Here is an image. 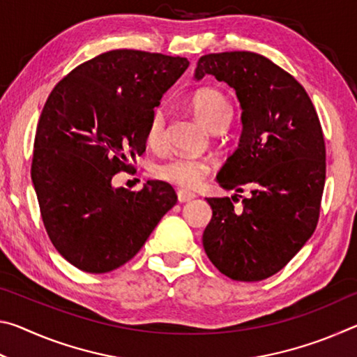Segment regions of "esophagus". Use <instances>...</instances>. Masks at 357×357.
Here are the masks:
<instances>
[{"label": "esophagus", "instance_id": "obj_1", "mask_svg": "<svg viewBox=\"0 0 357 357\" xmlns=\"http://www.w3.org/2000/svg\"><path fill=\"white\" fill-rule=\"evenodd\" d=\"M176 195H178V202L179 203H185V202H190V200H193V198H195L197 195L193 192H189V190H184V189H178V192H176Z\"/></svg>", "mask_w": 357, "mask_h": 357}]
</instances>
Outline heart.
<instances>
[{
	"mask_svg": "<svg viewBox=\"0 0 357 357\" xmlns=\"http://www.w3.org/2000/svg\"><path fill=\"white\" fill-rule=\"evenodd\" d=\"M192 112L195 113L197 119L213 130L217 124L229 119L231 107L225 98V94L214 88H203L193 94L190 100ZM165 138V123L164 113L155 110L149 119L146 129V142L149 146L159 148ZM209 172V164L206 160L193 159V157L179 155L164 162V164L155 167V176L167 181V183L192 189L202 183L203 178Z\"/></svg>",
	"mask_w": 357,
	"mask_h": 357,
	"instance_id": "1",
	"label": "heart"
}]
</instances>
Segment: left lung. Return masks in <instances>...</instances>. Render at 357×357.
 I'll return each mask as SVG.
<instances>
[{"label":"left lung","mask_w":357,"mask_h":357,"mask_svg":"<svg viewBox=\"0 0 357 357\" xmlns=\"http://www.w3.org/2000/svg\"><path fill=\"white\" fill-rule=\"evenodd\" d=\"M204 75L233 88L243 110L238 149L215 179L234 195L249 185L252 197L243 209L234 197L208 198L203 247L229 279L258 282L279 273L315 231L326 179L321 124L294 77L257 53L204 55L195 80Z\"/></svg>","instance_id":"left-lung-1"}]
</instances>
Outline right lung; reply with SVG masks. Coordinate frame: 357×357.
I'll return each mask as SVG.
<instances>
[{"mask_svg": "<svg viewBox=\"0 0 357 357\" xmlns=\"http://www.w3.org/2000/svg\"><path fill=\"white\" fill-rule=\"evenodd\" d=\"M187 68L185 58L112 50L78 66L48 96L31 179L52 244L84 273L128 263L176 204L164 181L130 192L112 179L144 153L154 108Z\"/></svg>", "mask_w": 357, "mask_h": 357, "instance_id": "add662e5", "label": "right lung"}]
</instances>
